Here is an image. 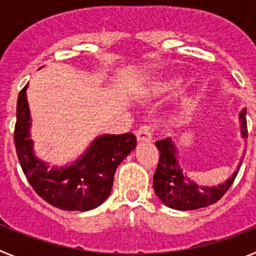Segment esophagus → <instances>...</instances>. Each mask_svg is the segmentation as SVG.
<instances>
[{
  "mask_svg": "<svg viewBox=\"0 0 256 256\" xmlns=\"http://www.w3.org/2000/svg\"><path fill=\"white\" fill-rule=\"evenodd\" d=\"M136 134H137V140L138 141L148 142L152 140V128L150 126H141Z\"/></svg>",
  "mask_w": 256,
  "mask_h": 256,
  "instance_id": "34e87169",
  "label": "esophagus"
}]
</instances>
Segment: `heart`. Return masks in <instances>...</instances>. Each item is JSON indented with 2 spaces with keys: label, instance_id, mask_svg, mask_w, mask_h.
<instances>
[{
  "label": "heart",
  "instance_id": "1",
  "mask_svg": "<svg viewBox=\"0 0 256 256\" xmlns=\"http://www.w3.org/2000/svg\"><path fill=\"white\" fill-rule=\"evenodd\" d=\"M176 84L177 83L176 82H162V83H158L155 87L156 91L159 92H166V91H170V90H173L174 87H176Z\"/></svg>",
  "mask_w": 256,
  "mask_h": 256
}]
</instances>
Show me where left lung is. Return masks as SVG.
Instances as JSON below:
<instances>
[{
    "label": "left lung",
    "instance_id": "obj_1",
    "mask_svg": "<svg viewBox=\"0 0 256 256\" xmlns=\"http://www.w3.org/2000/svg\"><path fill=\"white\" fill-rule=\"evenodd\" d=\"M241 134L248 138L246 108L240 112ZM160 152L159 162L154 174V190L164 205L176 210H195L214 204L228 191L238 172L224 183L212 187H202L187 178L176 158V146L170 138L155 142Z\"/></svg>",
    "mask_w": 256,
    "mask_h": 256
}]
</instances>
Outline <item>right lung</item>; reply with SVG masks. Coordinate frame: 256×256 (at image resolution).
Returning a JSON list of instances; mask_svg holds the SVG:
<instances>
[{
	"label": "right lung",
	"instance_id": "right-lung-1",
	"mask_svg": "<svg viewBox=\"0 0 256 256\" xmlns=\"http://www.w3.org/2000/svg\"><path fill=\"white\" fill-rule=\"evenodd\" d=\"M26 87L18 97L15 148L22 169L36 192L52 206L62 210L87 212L101 205L112 188L118 165L134 150L137 138L133 133L97 137L86 154L69 166L51 168L33 152L30 140V112Z\"/></svg>",
	"mask_w": 256,
	"mask_h": 256
}]
</instances>
